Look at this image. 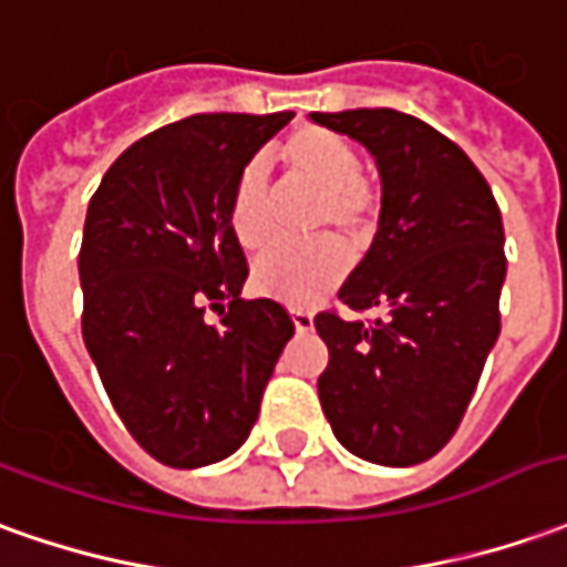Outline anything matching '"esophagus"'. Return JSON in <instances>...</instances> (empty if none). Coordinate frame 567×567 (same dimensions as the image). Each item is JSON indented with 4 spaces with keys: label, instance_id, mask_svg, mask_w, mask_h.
<instances>
[{
    "label": "esophagus",
    "instance_id": "1",
    "mask_svg": "<svg viewBox=\"0 0 567 567\" xmlns=\"http://www.w3.org/2000/svg\"><path fill=\"white\" fill-rule=\"evenodd\" d=\"M292 323H296V333H308L315 327V318L308 311H292Z\"/></svg>",
    "mask_w": 567,
    "mask_h": 567
}]
</instances>
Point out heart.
I'll use <instances>...</instances> for the list:
<instances>
[{
  "label": "heart",
  "instance_id": "obj_1",
  "mask_svg": "<svg viewBox=\"0 0 567 567\" xmlns=\"http://www.w3.org/2000/svg\"><path fill=\"white\" fill-rule=\"evenodd\" d=\"M277 163L296 185L321 197L311 216V237L342 240L346 249L361 252L377 231V194L361 175V157L349 138L330 128L302 126L290 132L277 147ZM228 225L237 244L256 252L271 240L268 185L259 166H249L237 178L228 203ZM346 275V256L333 244L306 249L275 246L252 268V287L284 306H315Z\"/></svg>",
  "mask_w": 567,
  "mask_h": 567
}]
</instances>
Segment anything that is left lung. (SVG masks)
<instances>
[{
  "label": "left lung",
  "mask_w": 567,
  "mask_h": 567,
  "mask_svg": "<svg viewBox=\"0 0 567 567\" xmlns=\"http://www.w3.org/2000/svg\"><path fill=\"white\" fill-rule=\"evenodd\" d=\"M311 120L364 144L382 182L380 231L339 290L342 306L377 318H315L330 351L318 380L323 416L354 456L416 466L454 439L499 336V206L475 163L410 113Z\"/></svg>",
  "instance_id": "left-lung-1"
}]
</instances>
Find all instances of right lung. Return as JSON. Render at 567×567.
<instances>
[{
    "instance_id": "right-lung-1",
    "label": "right lung",
    "mask_w": 567,
    "mask_h": 567,
    "mask_svg": "<svg viewBox=\"0 0 567 567\" xmlns=\"http://www.w3.org/2000/svg\"><path fill=\"white\" fill-rule=\"evenodd\" d=\"M290 120L197 113L169 123L123 151L89 203L82 339L128 435L172 470L218 463L249 439L296 330L275 299H240L249 265L228 225L246 163Z\"/></svg>"
}]
</instances>
